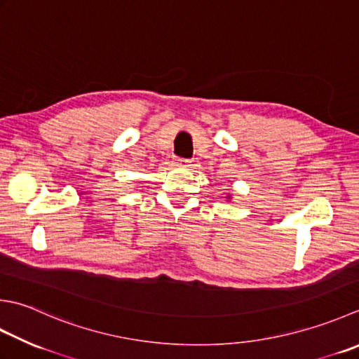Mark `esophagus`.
I'll return each instance as SVG.
<instances>
[{"instance_id":"1","label":"esophagus","mask_w":359,"mask_h":359,"mask_svg":"<svg viewBox=\"0 0 359 359\" xmlns=\"http://www.w3.org/2000/svg\"><path fill=\"white\" fill-rule=\"evenodd\" d=\"M174 163L175 165H177V166H191V161H189V160H185V158H177V160H175L174 161Z\"/></svg>"}]
</instances>
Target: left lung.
Listing matches in <instances>:
<instances>
[{
	"mask_svg": "<svg viewBox=\"0 0 359 359\" xmlns=\"http://www.w3.org/2000/svg\"><path fill=\"white\" fill-rule=\"evenodd\" d=\"M226 199H227V202H230V201H231V194H227Z\"/></svg>",
	"mask_w": 359,
	"mask_h": 359,
	"instance_id": "8db88e82",
	"label": "left lung"
}]
</instances>
